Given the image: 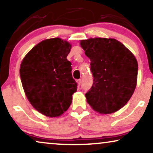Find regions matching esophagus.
Here are the masks:
<instances>
[{"mask_svg": "<svg viewBox=\"0 0 153 153\" xmlns=\"http://www.w3.org/2000/svg\"><path fill=\"white\" fill-rule=\"evenodd\" d=\"M76 83H77V84H78V86L79 87L80 86V85L81 83V79H78V80H76Z\"/></svg>", "mask_w": 153, "mask_h": 153, "instance_id": "1", "label": "esophagus"}]
</instances>
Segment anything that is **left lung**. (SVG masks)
Here are the masks:
<instances>
[{
	"mask_svg": "<svg viewBox=\"0 0 153 153\" xmlns=\"http://www.w3.org/2000/svg\"><path fill=\"white\" fill-rule=\"evenodd\" d=\"M81 47L91 60L93 84L85 93L94 111L109 114L127 103L137 86L138 62L124 45L113 38L83 39Z\"/></svg>",
	"mask_w": 153,
	"mask_h": 153,
	"instance_id": "left-lung-1",
	"label": "left lung"
}]
</instances>
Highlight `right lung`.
I'll return each instance as SVG.
<instances>
[{"instance_id":"right-lung-1","label":"right lung","mask_w":153,"mask_h":153,"mask_svg":"<svg viewBox=\"0 0 153 153\" xmlns=\"http://www.w3.org/2000/svg\"><path fill=\"white\" fill-rule=\"evenodd\" d=\"M72 45L62 39H47L23 59L20 76L28 101L40 114L58 117L70 107L77 84L67 59Z\"/></svg>"}]
</instances>
